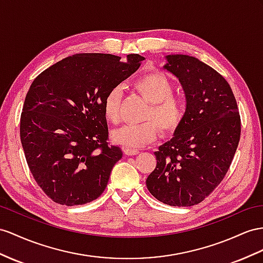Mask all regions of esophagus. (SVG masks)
I'll use <instances>...</instances> for the list:
<instances>
[{
  "instance_id": "obj_1",
  "label": "esophagus",
  "mask_w": 263,
  "mask_h": 263,
  "mask_svg": "<svg viewBox=\"0 0 263 263\" xmlns=\"http://www.w3.org/2000/svg\"><path fill=\"white\" fill-rule=\"evenodd\" d=\"M123 152H124V154H126V156H137V154H139V153H140L138 150L129 149V147H124V149H123Z\"/></svg>"
}]
</instances>
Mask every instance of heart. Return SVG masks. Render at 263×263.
I'll return each mask as SVG.
<instances>
[{"instance_id": "obj_1", "label": "heart", "mask_w": 263, "mask_h": 263, "mask_svg": "<svg viewBox=\"0 0 263 263\" xmlns=\"http://www.w3.org/2000/svg\"><path fill=\"white\" fill-rule=\"evenodd\" d=\"M134 87L151 103L144 117L145 120L151 121L141 124H125L112 131L113 142L129 149H137L156 140L159 136L158 124L164 132L176 131L185 114L184 102L172 96L173 85L163 74L150 73L141 77L136 81ZM121 97V87L114 86L102 101L103 114L111 123H118L120 120ZM152 120L156 123H152Z\"/></svg>"}]
</instances>
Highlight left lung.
Wrapping results in <instances>:
<instances>
[{"label":"left lung","mask_w":263,"mask_h":263,"mask_svg":"<svg viewBox=\"0 0 263 263\" xmlns=\"http://www.w3.org/2000/svg\"><path fill=\"white\" fill-rule=\"evenodd\" d=\"M163 70L185 94V114L173 138L154 152L157 166L145 183L152 196L172 206L200 203L217 187L240 140L237 101L226 79L199 59L165 55Z\"/></svg>","instance_id":"left-lung-1"}]
</instances>
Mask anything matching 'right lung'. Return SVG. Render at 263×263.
Listing matches in <instances>:
<instances>
[{
  "mask_svg": "<svg viewBox=\"0 0 263 263\" xmlns=\"http://www.w3.org/2000/svg\"><path fill=\"white\" fill-rule=\"evenodd\" d=\"M102 53L67 57L33 81L20 136L30 171L53 201L80 205L105 190L122 150L109 145L105 94L136 72L144 58Z\"/></svg>",
  "mask_w": 263,
  "mask_h": 263,
  "instance_id": "right-lung-1",
  "label": "right lung"
}]
</instances>
